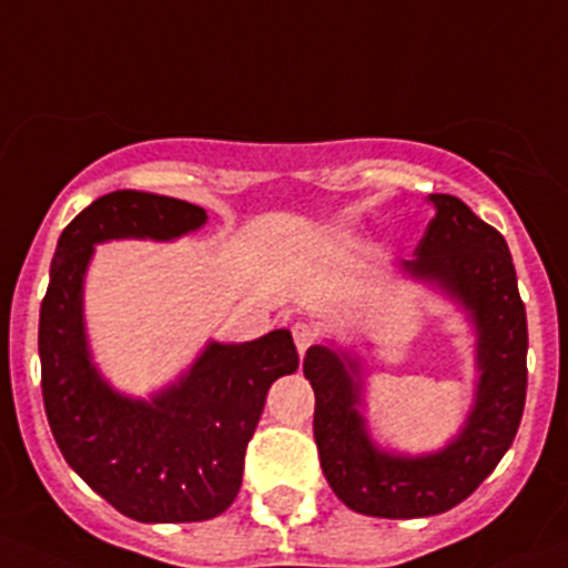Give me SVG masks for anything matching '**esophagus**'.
<instances>
[{
  "instance_id": "obj_1",
  "label": "esophagus",
  "mask_w": 568,
  "mask_h": 568,
  "mask_svg": "<svg viewBox=\"0 0 568 568\" xmlns=\"http://www.w3.org/2000/svg\"><path fill=\"white\" fill-rule=\"evenodd\" d=\"M294 342H296V351L304 355L317 342V328L310 326V323H304V321L296 323V326H294Z\"/></svg>"
}]
</instances>
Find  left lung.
Segmentation results:
<instances>
[{
	"instance_id": "obj_1",
	"label": "left lung",
	"mask_w": 568,
	"mask_h": 568,
	"mask_svg": "<svg viewBox=\"0 0 568 568\" xmlns=\"http://www.w3.org/2000/svg\"><path fill=\"white\" fill-rule=\"evenodd\" d=\"M428 199L436 215L402 270L464 304L477 328L479 383L460 434L428 456L379 450L358 413V364L326 345L304 355L323 475L353 513L390 520L447 513L475 494L513 445L526 407V307L507 242L458 196Z\"/></svg>"
}]
</instances>
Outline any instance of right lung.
I'll return each instance as SVG.
<instances>
[{
  "label": "right lung",
  "mask_w": 568,
  "mask_h": 568,
  "mask_svg": "<svg viewBox=\"0 0 568 568\" xmlns=\"http://www.w3.org/2000/svg\"><path fill=\"white\" fill-rule=\"evenodd\" d=\"M204 223L202 207L159 193L97 199L61 232L40 307L42 402L55 445L104 501L140 523H199L226 513L270 385L298 366L285 328L242 345L210 342L151 402L112 390L91 364L83 277L93 245L126 236L166 242Z\"/></svg>",
  "instance_id": "1"
}]
</instances>
